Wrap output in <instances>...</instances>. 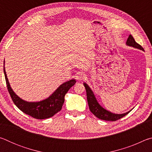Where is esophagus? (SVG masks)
Instances as JSON below:
<instances>
[{"mask_svg": "<svg viewBox=\"0 0 152 152\" xmlns=\"http://www.w3.org/2000/svg\"><path fill=\"white\" fill-rule=\"evenodd\" d=\"M86 75L83 73H79L76 76V78L78 80H83L86 78Z\"/></svg>", "mask_w": 152, "mask_h": 152, "instance_id": "obj_1", "label": "esophagus"}]
</instances>
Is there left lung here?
I'll list each match as a JSON object with an SVG mask.
<instances>
[{
    "label": "left lung",
    "mask_w": 152,
    "mask_h": 152,
    "mask_svg": "<svg viewBox=\"0 0 152 152\" xmlns=\"http://www.w3.org/2000/svg\"><path fill=\"white\" fill-rule=\"evenodd\" d=\"M127 45L132 46L133 48L140 49V50H143V48L141 47V45L135 42L134 38L133 37L132 35H129L128 39L127 40ZM84 86H85L86 91V96H87V101H88L89 109L91 110L92 113L96 116L97 118H99L100 119L104 120V121H115L120 119H121L122 117L125 116L126 115H127L129 112L125 113L124 114H113V113H110L109 111H107V110L103 109L101 105H100L96 101V98L94 97V95L93 92L91 91V89L89 88V86L87 85L86 83H84Z\"/></svg>",
    "instance_id": "8db88e82"
}]
</instances>
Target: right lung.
Here are the masks:
<instances>
[{
    "mask_svg": "<svg viewBox=\"0 0 152 152\" xmlns=\"http://www.w3.org/2000/svg\"><path fill=\"white\" fill-rule=\"evenodd\" d=\"M4 74L7 89L15 104L25 114L37 119H48L60 111L64 102V96L69 89L76 82L75 80H71L61 84L47 99L40 102H29L20 99L12 91L7 77L4 68Z\"/></svg>",
    "mask_w": 152,
    "mask_h": 152,
    "instance_id": "obj_1",
    "label": "right lung"
}]
</instances>
